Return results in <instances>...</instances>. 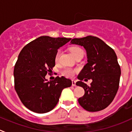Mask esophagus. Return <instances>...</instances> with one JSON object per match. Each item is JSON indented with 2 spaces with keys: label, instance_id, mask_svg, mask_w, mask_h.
<instances>
[{
  "label": "esophagus",
  "instance_id": "esophagus-1",
  "mask_svg": "<svg viewBox=\"0 0 132 132\" xmlns=\"http://www.w3.org/2000/svg\"><path fill=\"white\" fill-rule=\"evenodd\" d=\"M76 86V82L75 80H72V86Z\"/></svg>",
  "mask_w": 132,
  "mask_h": 132
}]
</instances>
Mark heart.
<instances>
[{"label":"heart","mask_w":132,"mask_h":132,"mask_svg":"<svg viewBox=\"0 0 132 132\" xmlns=\"http://www.w3.org/2000/svg\"><path fill=\"white\" fill-rule=\"evenodd\" d=\"M70 50L71 52V54L73 55L74 57H75L77 55H79L80 54L83 53V51H82V49L78 47V46H73V47H71ZM60 55H61V50H59L56 52V54H55V61L56 62L59 61ZM75 71L73 69L71 68H65L61 71V73H62V75L65 76L66 77H70V78H71V77H73L75 75Z\"/></svg>","instance_id":"b5f03b06"}]
</instances>
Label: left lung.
<instances>
[{"instance_id": "1", "label": "left lung", "mask_w": 132, "mask_h": 132, "mask_svg": "<svg viewBox=\"0 0 132 132\" xmlns=\"http://www.w3.org/2000/svg\"><path fill=\"white\" fill-rule=\"evenodd\" d=\"M71 43L84 46L87 52V63L77 77L80 81L76 83L85 91L84 95L78 98V103L87 111L103 110L112 103L119 89L121 68L116 54L95 36L74 38ZM84 78L93 80L90 86L81 82Z\"/></svg>"}]
</instances>
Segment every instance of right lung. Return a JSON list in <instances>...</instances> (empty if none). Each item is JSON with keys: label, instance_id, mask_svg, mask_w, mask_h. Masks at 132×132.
Here are the masks:
<instances>
[{"label": "right lung", "instance_id": "right-lung-1", "mask_svg": "<svg viewBox=\"0 0 132 132\" xmlns=\"http://www.w3.org/2000/svg\"><path fill=\"white\" fill-rule=\"evenodd\" d=\"M71 38L39 37L21 50L14 68V89L23 105L34 112L43 114L57 104L63 89L71 86V80L57 77L47 82L55 66V56L59 48Z\"/></svg>", "mask_w": 132, "mask_h": 132}]
</instances>
